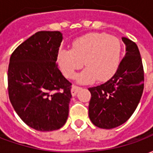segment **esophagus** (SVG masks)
<instances>
[{
	"instance_id": "1",
	"label": "esophagus",
	"mask_w": 153,
	"mask_h": 153,
	"mask_svg": "<svg viewBox=\"0 0 153 153\" xmlns=\"http://www.w3.org/2000/svg\"><path fill=\"white\" fill-rule=\"evenodd\" d=\"M81 88H82L81 87L75 86V85L73 86V88H71V93H72V95H73V96H75V95L77 94V93H78Z\"/></svg>"
}]
</instances>
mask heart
Segmentation results:
<instances>
[{
  "mask_svg": "<svg viewBox=\"0 0 153 153\" xmlns=\"http://www.w3.org/2000/svg\"><path fill=\"white\" fill-rule=\"evenodd\" d=\"M121 42L118 38L107 33H91L74 42L72 49H61L58 61L64 74L74 79L85 60L87 68L79 77L80 83L110 79L118 68Z\"/></svg>",
  "mask_w": 153,
  "mask_h": 153,
  "instance_id": "b5f03b06",
  "label": "heart"
}]
</instances>
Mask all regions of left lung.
<instances>
[{
	"label": "left lung",
	"instance_id": "1",
	"mask_svg": "<svg viewBox=\"0 0 153 153\" xmlns=\"http://www.w3.org/2000/svg\"><path fill=\"white\" fill-rule=\"evenodd\" d=\"M126 46L125 56L115 74L106 83L89 88L88 115L94 125L113 128L130 118L143 92L144 72L135 42L122 38Z\"/></svg>",
	"mask_w": 153,
	"mask_h": 153
}]
</instances>
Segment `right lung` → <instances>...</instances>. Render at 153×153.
I'll return each instance as SVG.
<instances>
[{
    "mask_svg": "<svg viewBox=\"0 0 153 153\" xmlns=\"http://www.w3.org/2000/svg\"><path fill=\"white\" fill-rule=\"evenodd\" d=\"M62 38L59 31L38 32L10 59V101L22 120L38 131L59 129L69 115L72 83L56 63Z\"/></svg>",
    "mask_w": 153,
    "mask_h": 153,
    "instance_id": "right-lung-1",
    "label": "right lung"
}]
</instances>
